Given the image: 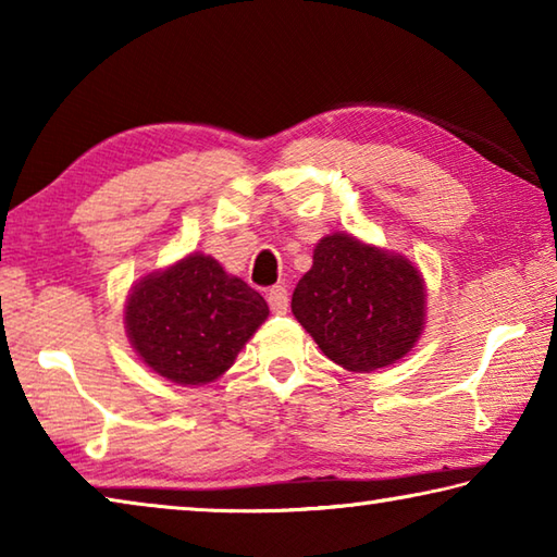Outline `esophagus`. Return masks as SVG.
<instances>
[{
    "instance_id": "esophagus-1",
    "label": "esophagus",
    "mask_w": 557,
    "mask_h": 557,
    "mask_svg": "<svg viewBox=\"0 0 557 557\" xmlns=\"http://www.w3.org/2000/svg\"><path fill=\"white\" fill-rule=\"evenodd\" d=\"M287 287L285 285H275L268 292V305L275 314H285L287 312Z\"/></svg>"
}]
</instances>
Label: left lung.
I'll use <instances>...</instances> for the list:
<instances>
[{
	"instance_id": "obj_1",
	"label": "left lung",
	"mask_w": 557,
	"mask_h": 557,
	"mask_svg": "<svg viewBox=\"0 0 557 557\" xmlns=\"http://www.w3.org/2000/svg\"><path fill=\"white\" fill-rule=\"evenodd\" d=\"M312 260L292 295V314L326 358L371 373L410 351L425 329L428 292L408 258L332 233Z\"/></svg>"
}]
</instances>
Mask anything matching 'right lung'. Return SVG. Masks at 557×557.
<instances>
[{"instance_id":"obj_1","label":"right lung","mask_w":557,"mask_h":557,"mask_svg":"<svg viewBox=\"0 0 557 557\" xmlns=\"http://www.w3.org/2000/svg\"><path fill=\"white\" fill-rule=\"evenodd\" d=\"M270 314L260 292L203 252L157 270L129 289L125 329L137 356L162 379L203 385L235 363Z\"/></svg>"}]
</instances>
